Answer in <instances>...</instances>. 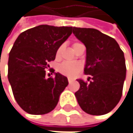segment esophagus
I'll return each mask as SVG.
<instances>
[{
	"instance_id": "esophagus-1",
	"label": "esophagus",
	"mask_w": 133,
	"mask_h": 133,
	"mask_svg": "<svg viewBox=\"0 0 133 133\" xmlns=\"http://www.w3.org/2000/svg\"><path fill=\"white\" fill-rule=\"evenodd\" d=\"M68 83H71L73 82L74 80V79H71V78H68Z\"/></svg>"
}]
</instances>
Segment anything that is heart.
<instances>
[{
    "label": "heart",
    "mask_w": 133,
    "mask_h": 133,
    "mask_svg": "<svg viewBox=\"0 0 133 133\" xmlns=\"http://www.w3.org/2000/svg\"><path fill=\"white\" fill-rule=\"evenodd\" d=\"M80 43H74L73 44V48L74 46ZM62 47H59L57 50L56 56H59L61 52ZM83 65L81 63L77 62H65L60 65L59 68V72L63 75H65L68 77H74L76 74H77L82 69Z\"/></svg>",
    "instance_id": "heart-1"
}]
</instances>
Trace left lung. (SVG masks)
<instances>
[{
    "label": "left lung",
    "mask_w": 133,
    "mask_h": 133,
    "mask_svg": "<svg viewBox=\"0 0 133 133\" xmlns=\"http://www.w3.org/2000/svg\"><path fill=\"white\" fill-rule=\"evenodd\" d=\"M73 34L87 48L84 74L91 75L90 83L77 80V102L86 113L105 114L122 96L127 72L123 52L114 38L96 29L73 27Z\"/></svg>",
    "instance_id": "1"
}]
</instances>
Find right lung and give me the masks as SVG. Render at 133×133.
I'll list each match as a JSON object with an SVG mask.
<instances>
[{"instance_id":"add662e5","label":"right lung","mask_w":133,"mask_h":133,"mask_svg":"<svg viewBox=\"0 0 133 133\" xmlns=\"http://www.w3.org/2000/svg\"><path fill=\"white\" fill-rule=\"evenodd\" d=\"M72 33V27L41 25L21 33L9 54L8 80L18 105L31 114L52 111L65 89L68 78L59 73L46 78L48 62ZM52 73L54 70L50 69Z\"/></svg>"}]
</instances>
